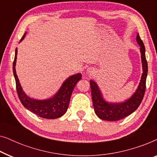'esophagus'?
I'll return each instance as SVG.
<instances>
[{"label":"esophagus","mask_w":157,"mask_h":157,"mask_svg":"<svg viewBox=\"0 0 157 157\" xmlns=\"http://www.w3.org/2000/svg\"><path fill=\"white\" fill-rule=\"evenodd\" d=\"M87 71H88V72H90V69L87 70Z\"/></svg>","instance_id":"1"}]
</instances>
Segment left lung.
Masks as SVG:
<instances>
[{
  "label": "left lung",
  "instance_id": "1",
  "mask_svg": "<svg viewBox=\"0 0 157 157\" xmlns=\"http://www.w3.org/2000/svg\"><path fill=\"white\" fill-rule=\"evenodd\" d=\"M136 41L140 46L142 71L140 84L134 93L122 102H109L104 99L98 85L94 80H90L92 98L94 112L99 118L105 121H117L129 116L139 107L144 98L146 89L148 66L145 56V47L140 35H136Z\"/></svg>",
  "mask_w": 157,
  "mask_h": 157
}]
</instances>
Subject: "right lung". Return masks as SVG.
<instances>
[{
  "label": "right lung",
  "instance_id": "obj_1",
  "mask_svg": "<svg viewBox=\"0 0 157 157\" xmlns=\"http://www.w3.org/2000/svg\"><path fill=\"white\" fill-rule=\"evenodd\" d=\"M25 35L26 33H25V34L22 37L20 43L25 38ZM17 53V49L16 48L14 61L13 64V70L15 83H16L17 95L22 105L29 111L42 118L53 120V119L60 117L67 112L74 87H75L77 82L82 78L81 73L73 75L65 79L57 93L52 98L46 99V100H36V99L31 98L28 96L21 87L18 78L17 76L16 71H15Z\"/></svg>",
  "mask_w": 157,
  "mask_h": 157
}]
</instances>
